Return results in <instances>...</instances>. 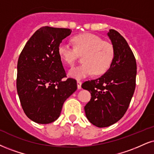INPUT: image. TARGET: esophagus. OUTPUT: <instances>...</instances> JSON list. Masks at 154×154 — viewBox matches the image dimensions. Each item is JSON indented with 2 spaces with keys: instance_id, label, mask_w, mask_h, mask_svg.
Here are the masks:
<instances>
[{
  "instance_id": "esophagus-1",
  "label": "esophagus",
  "mask_w": 154,
  "mask_h": 154,
  "mask_svg": "<svg viewBox=\"0 0 154 154\" xmlns=\"http://www.w3.org/2000/svg\"><path fill=\"white\" fill-rule=\"evenodd\" d=\"M77 88L81 89V86H82V82L80 80H77Z\"/></svg>"
}]
</instances>
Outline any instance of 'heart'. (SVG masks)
I'll list each match as a JSON object with an SVG mask.
<instances>
[{
  "label": "heart",
  "mask_w": 154,
  "mask_h": 154,
  "mask_svg": "<svg viewBox=\"0 0 154 154\" xmlns=\"http://www.w3.org/2000/svg\"><path fill=\"white\" fill-rule=\"evenodd\" d=\"M72 42L74 47L64 42L58 47L59 57L68 65H73L79 55H83L84 63L72 67L69 71L70 77L84 78L93 73L101 75L108 70L115 57V48L112 43L90 33L77 35L72 38Z\"/></svg>",
  "instance_id": "obj_1"
}]
</instances>
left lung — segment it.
Returning a JSON list of instances; mask_svg holds the SVG:
<instances>
[{
  "mask_svg": "<svg viewBox=\"0 0 154 154\" xmlns=\"http://www.w3.org/2000/svg\"><path fill=\"white\" fill-rule=\"evenodd\" d=\"M107 35L115 48L113 62L104 75L82 85L92 96L85 106V114L99 128L110 126L123 117L136 88L137 65L132 50L117 31L110 29Z\"/></svg>",
  "mask_w": 154,
  "mask_h": 154,
  "instance_id": "obj_1",
  "label": "left lung"
}]
</instances>
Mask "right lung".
Returning <instances> with one entry per match:
<instances>
[{
  "label": "right lung",
  "instance_id": "1",
  "mask_svg": "<svg viewBox=\"0 0 154 154\" xmlns=\"http://www.w3.org/2000/svg\"><path fill=\"white\" fill-rule=\"evenodd\" d=\"M72 30L43 26L33 34L18 57L16 88L23 112L37 123L59 117L64 101L77 89L66 78L58 47Z\"/></svg>",
  "mask_w": 154,
  "mask_h": 154
}]
</instances>
